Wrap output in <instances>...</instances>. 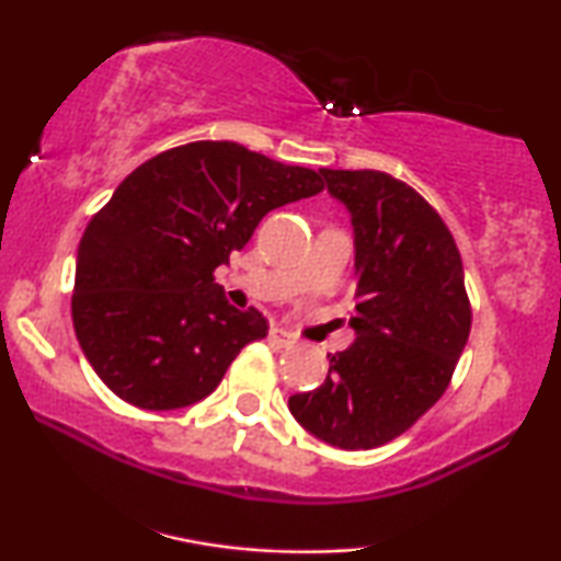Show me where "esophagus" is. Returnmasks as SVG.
Returning a JSON list of instances; mask_svg holds the SVG:
<instances>
[{
	"label": "esophagus",
	"instance_id": "1",
	"mask_svg": "<svg viewBox=\"0 0 561 561\" xmlns=\"http://www.w3.org/2000/svg\"><path fill=\"white\" fill-rule=\"evenodd\" d=\"M271 342L275 344V347H294L296 336L290 334V332H286V329L273 327V329H271Z\"/></svg>",
	"mask_w": 561,
	"mask_h": 561
}]
</instances>
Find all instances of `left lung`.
Listing matches in <instances>:
<instances>
[{
  "instance_id": "8db88e82",
  "label": "left lung",
  "mask_w": 561,
  "mask_h": 561,
  "mask_svg": "<svg viewBox=\"0 0 561 561\" xmlns=\"http://www.w3.org/2000/svg\"><path fill=\"white\" fill-rule=\"evenodd\" d=\"M355 229V342L317 390L288 398L306 432L340 449L380 447L447 390L472 309L455 237L424 196L380 171H319Z\"/></svg>"
}]
</instances>
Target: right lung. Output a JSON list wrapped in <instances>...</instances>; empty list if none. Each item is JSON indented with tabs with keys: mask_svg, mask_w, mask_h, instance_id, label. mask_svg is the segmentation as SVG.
<instances>
[{
	"mask_svg": "<svg viewBox=\"0 0 561 561\" xmlns=\"http://www.w3.org/2000/svg\"><path fill=\"white\" fill-rule=\"evenodd\" d=\"M321 188L311 168L227 140L181 145L135 168L76 255L73 329L104 386L145 411L209 396L244 344L267 334L257 309L229 306L214 271L267 211Z\"/></svg>",
	"mask_w": 561,
	"mask_h": 561,
	"instance_id": "add662e5",
	"label": "right lung"
}]
</instances>
